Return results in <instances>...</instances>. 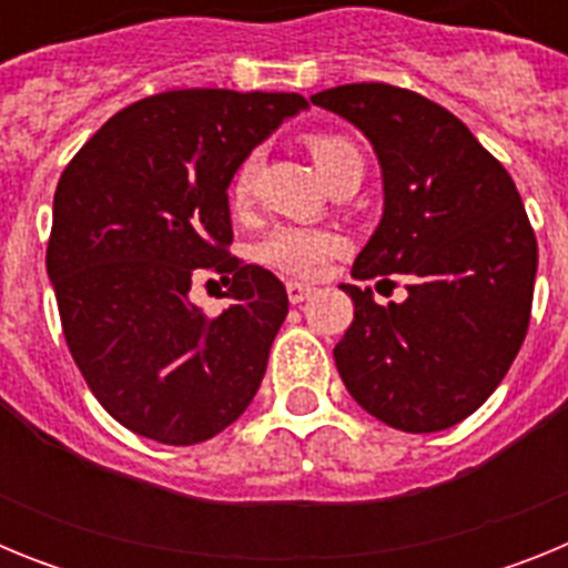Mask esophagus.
Segmentation results:
<instances>
[{"mask_svg":"<svg viewBox=\"0 0 568 568\" xmlns=\"http://www.w3.org/2000/svg\"><path fill=\"white\" fill-rule=\"evenodd\" d=\"M313 293H315V287L313 284H307V281H295V278L287 281V295L293 304H301V301L310 298Z\"/></svg>","mask_w":568,"mask_h":568,"instance_id":"1","label":"esophagus"}]
</instances>
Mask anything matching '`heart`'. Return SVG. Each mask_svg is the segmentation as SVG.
Listing matches in <instances>:
<instances>
[{
	"label": "heart",
	"instance_id": "obj_1",
	"mask_svg": "<svg viewBox=\"0 0 568 568\" xmlns=\"http://www.w3.org/2000/svg\"><path fill=\"white\" fill-rule=\"evenodd\" d=\"M307 148L321 175H327L341 162L358 155V150L346 142L344 135H310ZM253 182L255 159H244L235 168L233 182H230V202H233L235 210H244L250 204V199H253ZM341 247H344L341 235L329 233V230L284 224V227H275L267 239L261 241L258 261L281 270V273L313 278V275H318L321 270L327 267V261L333 255L341 253Z\"/></svg>",
	"mask_w": 568,
	"mask_h": 568
}]
</instances>
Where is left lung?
Returning a JSON list of instances; mask_svg holds the SVG:
<instances>
[{
  "instance_id": "1",
  "label": "left lung",
  "mask_w": 568,
  "mask_h": 568,
  "mask_svg": "<svg viewBox=\"0 0 568 568\" xmlns=\"http://www.w3.org/2000/svg\"><path fill=\"white\" fill-rule=\"evenodd\" d=\"M310 102L378 155L384 213L353 275H409L386 307L341 284L355 307L333 349L341 381L393 429H449L498 389L529 327L538 241L518 187L458 115L413 90L341 84Z\"/></svg>"
}]
</instances>
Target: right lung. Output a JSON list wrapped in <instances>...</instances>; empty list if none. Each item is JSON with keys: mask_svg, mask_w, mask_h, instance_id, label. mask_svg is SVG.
I'll return each mask as SVG.
<instances>
[{"mask_svg": "<svg viewBox=\"0 0 568 568\" xmlns=\"http://www.w3.org/2000/svg\"><path fill=\"white\" fill-rule=\"evenodd\" d=\"M301 110L298 93L170 90L119 110L64 168L48 278L90 393L130 433L202 444L258 393L290 301L270 270L227 253V187ZM210 268L234 275L215 320L189 298Z\"/></svg>", "mask_w": 568, "mask_h": 568, "instance_id": "1", "label": "right lung"}]
</instances>
